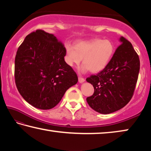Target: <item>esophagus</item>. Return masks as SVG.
<instances>
[{"label": "esophagus", "instance_id": "esophagus-1", "mask_svg": "<svg viewBox=\"0 0 151 151\" xmlns=\"http://www.w3.org/2000/svg\"><path fill=\"white\" fill-rule=\"evenodd\" d=\"M85 81V79L84 78H82V77H78V82L80 83H83Z\"/></svg>", "mask_w": 151, "mask_h": 151}]
</instances>
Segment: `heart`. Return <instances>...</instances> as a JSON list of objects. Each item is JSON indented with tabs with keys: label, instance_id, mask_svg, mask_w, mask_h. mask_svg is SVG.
<instances>
[{
	"label": "heart",
	"instance_id": "b5f03b06",
	"mask_svg": "<svg viewBox=\"0 0 151 151\" xmlns=\"http://www.w3.org/2000/svg\"><path fill=\"white\" fill-rule=\"evenodd\" d=\"M65 60L67 65L73 67L78 65L83 58L81 73L90 70L96 73L103 70L108 65L114 52V45L109 39H93L78 41L73 46L66 44Z\"/></svg>",
	"mask_w": 151,
	"mask_h": 151
}]
</instances>
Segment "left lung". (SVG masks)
I'll return each mask as SVG.
<instances>
[{"label":"left lung","instance_id":"left-lung-1","mask_svg":"<svg viewBox=\"0 0 151 151\" xmlns=\"http://www.w3.org/2000/svg\"><path fill=\"white\" fill-rule=\"evenodd\" d=\"M121 45L104 69L86 81L94 91L86 101L101 114H110L127 105L133 95L140 70L139 55L129 40L120 38Z\"/></svg>","mask_w":151,"mask_h":151}]
</instances>
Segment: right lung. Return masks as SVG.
<instances>
[{"instance_id": "obj_1", "label": "right lung", "mask_w": 151, "mask_h": 151, "mask_svg": "<svg viewBox=\"0 0 151 151\" xmlns=\"http://www.w3.org/2000/svg\"><path fill=\"white\" fill-rule=\"evenodd\" d=\"M66 49L54 35L37 30L17 52L15 83L20 95L35 108L48 110L59 103L78 76L65 61Z\"/></svg>"}]
</instances>
